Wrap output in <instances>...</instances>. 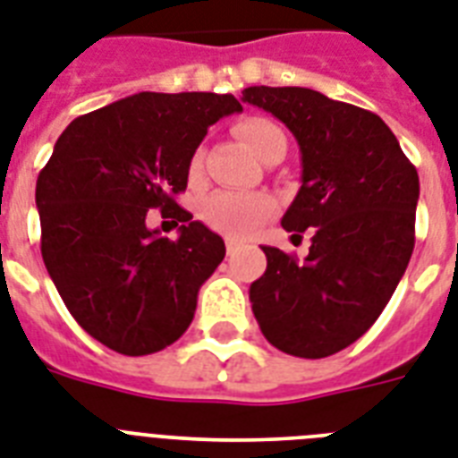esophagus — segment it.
I'll return each mask as SVG.
<instances>
[{
	"label": "esophagus",
	"mask_w": 458,
	"mask_h": 458,
	"mask_svg": "<svg viewBox=\"0 0 458 458\" xmlns=\"http://www.w3.org/2000/svg\"><path fill=\"white\" fill-rule=\"evenodd\" d=\"M225 251H228V256H235L240 251V242L225 240Z\"/></svg>",
	"instance_id": "34e87169"
}]
</instances>
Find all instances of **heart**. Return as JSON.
<instances>
[{
    "mask_svg": "<svg viewBox=\"0 0 458 458\" xmlns=\"http://www.w3.org/2000/svg\"><path fill=\"white\" fill-rule=\"evenodd\" d=\"M237 136H240L247 148L254 155L263 157L277 136H284L282 129L273 122L251 117L237 124ZM202 159L195 155L191 162V176H197ZM277 211V199L267 192H242V191H218L211 192L199 207V216L209 228L218 230L228 237H247L251 235L263 221L275 216Z\"/></svg>",
    "mask_w": 458,
    "mask_h": 458,
    "instance_id": "heart-1",
    "label": "heart"
}]
</instances>
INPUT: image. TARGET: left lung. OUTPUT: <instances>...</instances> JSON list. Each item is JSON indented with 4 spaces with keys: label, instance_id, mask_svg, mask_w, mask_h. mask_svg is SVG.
<instances>
[{
    "label": "left lung",
    "instance_id": "obj_1",
    "mask_svg": "<svg viewBox=\"0 0 458 458\" xmlns=\"http://www.w3.org/2000/svg\"><path fill=\"white\" fill-rule=\"evenodd\" d=\"M242 100L273 113L299 140L303 185L282 228H313L306 261L263 247L267 267L249 289L251 310L275 348L327 358L377 322L403 280L419 174L369 110L303 87H249Z\"/></svg>",
    "mask_w": 458,
    "mask_h": 458
}]
</instances>
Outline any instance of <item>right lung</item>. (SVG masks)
I'll return each mask as SVG.
<instances>
[{
  "mask_svg": "<svg viewBox=\"0 0 458 458\" xmlns=\"http://www.w3.org/2000/svg\"><path fill=\"white\" fill-rule=\"evenodd\" d=\"M230 94L140 91L70 122L37 178L42 259L70 315L122 355H150L191 327L225 244L176 204L207 129L240 113ZM150 208L182 223L147 228Z\"/></svg>",
  "mask_w": 458,
  "mask_h": 458,
  "instance_id": "obj_1",
  "label": "right lung"
}]
</instances>
